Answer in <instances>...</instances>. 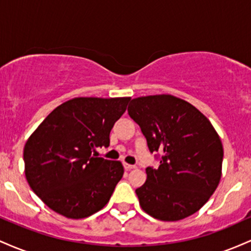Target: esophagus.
I'll return each mask as SVG.
<instances>
[{"label":"esophagus","mask_w":251,"mask_h":251,"mask_svg":"<svg viewBox=\"0 0 251 251\" xmlns=\"http://www.w3.org/2000/svg\"><path fill=\"white\" fill-rule=\"evenodd\" d=\"M124 168H125V170H127V171H129V170H133L137 168V166L131 165V164H127V163H124Z\"/></svg>","instance_id":"obj_1"}]
</instances>
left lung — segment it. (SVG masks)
Wrapping results in <instances>:
<instances>
[{
	"label": "left lung",
	"instance_id": "left-lung-1",
	"mask_svg": "<svg viewBox=\"0 0 251 251\" xmlns=\"http://www.w3.org/2000/svg\"><path fill=\"white\" fill-rule=\"evenodd\" d=\"M128 114L140 126L158 169L146 168V181L135 190L146 214L165 222L197 212L217 189L223 146L214 126L195 106L170 94L135 98Z\"/></svg>",
	"mask_w": 251,
	"mask_h": 251
}]
</instances>
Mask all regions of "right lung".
Here are the masks:
<instances>
[{
  "mask_svg": "<svg viewBox=\"0 0 251 251\" xmlns=\"http://www.w3.org/2000/svg\"><path fill=\"white\" fill-rule=\"evenodd\" d=\"M131 98H74L51 111L24 150L28 184L48 208L72 220L108 203L124 175L118 160L98 157Z\"/></svg>",
  "mask_w": 251,
  "mask_h": 251,
  "instance_id": "obj_1",
  "label": "right lung"
}]
</instances>
